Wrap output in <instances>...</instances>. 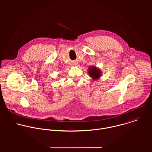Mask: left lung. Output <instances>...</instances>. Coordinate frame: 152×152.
Returning <instances> with one entry per match:
<instances>
[{
    "instance_id": "8db88e82",
    "label": "left lung",
    "mask_w": 152,
    "mask_h": 152,
    "mask_svg": "<svg viewBox=\"0 0 152 152\" xmlns=\"http://www.w3.org/2000/svg\"><path fill=\"white\" fill-rule=\"evenodd\" d=\"M88 73L93 78V79H95V80L99 78L100 76V71L99 69H98L96 67H90L89 69Z\"/></svg>"
}]
</instances>
